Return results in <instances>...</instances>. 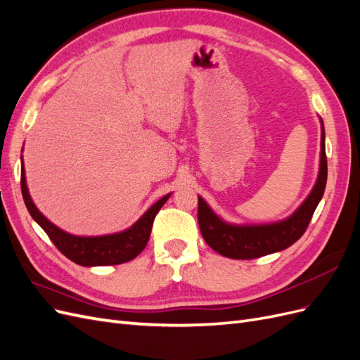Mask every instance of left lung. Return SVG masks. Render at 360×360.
<instances>
[{"label":"left lung","instance_id":"obj_1","mask_svg":"<svg viewBox=\"0 0 360 360\" xmlns=\"http://www.w3.org/2000/svg\"><path fill=\"white\" fill-rule=\"evenodd\" d=\"M328 180V159L324 147V126L321 122L320 171L308 198L287 219L264 225H233L224 222L207 202L198 197V224L205 243L217 254L234 259H252L284 250L307 231L317 209Z\"/></svg>","mask_w":360,"mask_h":360}]
</instances>
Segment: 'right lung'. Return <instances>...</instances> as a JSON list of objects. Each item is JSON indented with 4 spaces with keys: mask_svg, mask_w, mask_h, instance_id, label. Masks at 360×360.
I'll list each match as a JSON object with an SVG mask.
<instances>
[{
    "mask_svg": "<svg viewBox=\"0 0 360 360\" xmlns=\"http://www.w3.org/2000/svg\"><path fill=\"white\" fill-rule=\"evenodd\" d=\"M20 162H22V158H20ZM20 165H22L20 167V189H22V197L31 217L43 228V231L48 234L51 242L58 248L63 255H66L73 263L85 267L115 266L127 263V261L138 257L147 246L151 226H153V221L158 212L171 197V193H168L163 198H160L132 226L122 233L96 237L73 236L60 230L57 225L49 222L39 212L28 193L24 162Z\"/></svg>",
    "mask_w": 360,
    "mask_h": 360,
    "instance_id": "add662e5",
    "label": "right lung"
}]
</instances>
